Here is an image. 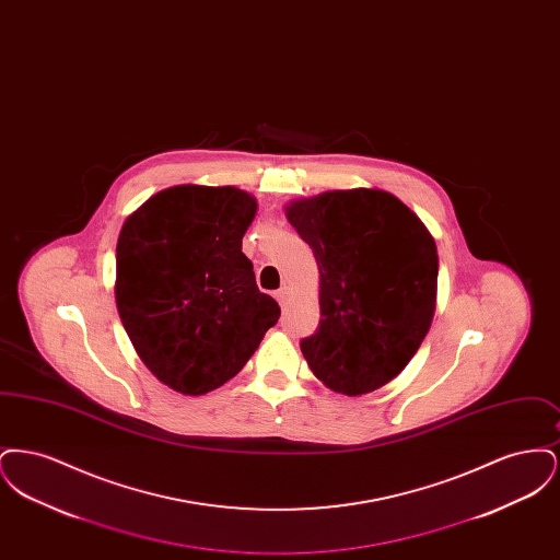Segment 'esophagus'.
Masks as SVG:
<instances>
[{
  "label": "esophagus",
  "instance_id": "34e87169",
  "mask_svg": "<svg viewBox=\"0 0 560 560\" xmlns=\"http://www.w3.org/2000/svg\"><path fill=\"white\" fill-rule=\"evenodd\" d=\"M275 298H277V302L285 308L288 304H290V298H292V292H290V288H281L279 292L275 293Z\"/></svg>",
  "mask_w": 560,
  "mask_h": 560
}]
</instances>
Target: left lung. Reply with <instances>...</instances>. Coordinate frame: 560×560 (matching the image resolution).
Instances as JSON below:
<instances>
[{"label":"left lung","mask_w":560,"mask_h":560,"mask_svg":"<svg viewBox=\"0 0 560 560\" xmlns=\"http://www.w3.org/2000/svg\"><path fill=\"white\" fill-rule=\"evenodd\" d=\"M288 220L315 254L317 331L300 342L320 382L348 397L397 377L427 338L439 256L424 222L377 188L295 199Z\"/></svg>","instance_id":"1"}]
</instances>
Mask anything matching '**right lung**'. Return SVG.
Wrapping results in <instances>:
<instances>
[{
  "label": "right lung",
  "instance_id": "1",
  "mask_svg": "<svg viewBox=\"0 0 560 560\" xmlns=\"http://www.w3.org/2000/svg\"><path fill=\"white\" fill-rule=\"evenodd\" d=\"M258 210L235 187L180 185L144 201L117 240L115 300L142 363L183 395L235 377L279 320L241 240Z\"/></svg>",
  "mask_w": 560,
  "mask_h": 560
}]
</instances>
